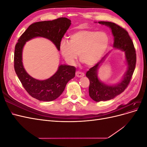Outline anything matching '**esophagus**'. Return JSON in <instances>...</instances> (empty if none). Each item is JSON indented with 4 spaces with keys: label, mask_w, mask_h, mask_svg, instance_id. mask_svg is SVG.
I'll use <instances>...</instances> for the list:
<instances>
[{
    "label": "esophagus",
    "mask_w": 147,
    "mask_h": 147,
    "mask_svg": "<svg viewBox=\"0 0 147 147\" xmlns=\"http://www.w3.org/2000/svg\"><path fill=\"white\" fill-rule=\"evenodd\" d=\"M75 75H76V76L77 77H83L84 76V73H83L82 72H79V71H77L76 74H75Z\"/></svg>",
    "instance_id": "obj_1"
}]
</instances>
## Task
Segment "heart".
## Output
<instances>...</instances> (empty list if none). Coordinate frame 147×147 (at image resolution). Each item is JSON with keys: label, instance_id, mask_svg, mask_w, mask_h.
<instances>
[{"label": "heart", "instance_id": "b5f03b06", "mask_svg": "<svg viewBox=\"0 0 147 147\" xmlns=\"http://www.w3.org/2000/svg\"><path fill=\"white\" fill-rule=\"evenodd\" d=\"M109 43L108 35L103 31L79 30L70 35L69 43H61L60 51L69 64H74L78 55L82 63L91 66L100 59Z\"/></svg>", "mask_w": 147, "mask_h": 147}]
</instances>
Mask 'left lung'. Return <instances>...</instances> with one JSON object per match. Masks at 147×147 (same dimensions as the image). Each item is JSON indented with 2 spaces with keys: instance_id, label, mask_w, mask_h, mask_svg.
<instances>
[{
  "instance_id": "left-lung-1",
  "label": "left lung",
  "mask_w": 147,
  "mask_h": 147,
  "mask_svg": "<svg viewBox=\"0 0 147 147\" xmlns=\"http://www.w3.org/2000/svg\"><path fill=\"white\" fill-rule=\"evenodd\" d=\"M98 23L107 26L112 29L114 37L113 47L120 49L125 53L128 68L122 81L113 86L107 85L102 83L97 77V69L103 61L104 57L87 71L86 75L90 80L89 95L92 100L96 102L112 99L125 90L130 83L136 64V50L127 31L119 25L111 22L99 21Z\"/></svg>"
}]
</instances>
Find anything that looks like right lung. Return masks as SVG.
<instances>
[{
	"label": "right lung",
	"instance_id": "obj_1",
	"mask_svg": "<svg viewBox=\"0 0 147 147\" xmlns=\"http://www.w3.org/2000/svg\"><path fill=\"white\" fill-rule=\"evenodd\" d=\"M67 18H59L52 21H39L30 24L21 35L15 45L14 68L18 77L30 96L40 101H52L64 91L67 82L75 77L74 66L61 65L58 70L50 78L36 80L26 72L22 62V51L26 42L34 37L47 38L60 50L62 38L71 24Z\"/></svg>",
	"mask_w": 147,
	"mask_h": 147
}]
</instances>
